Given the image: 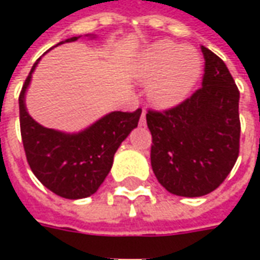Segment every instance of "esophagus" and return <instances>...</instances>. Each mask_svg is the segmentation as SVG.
<instances>
[{"instance_id":"esophagus-1","label":"esophagus","mask_w":260,"mask_h":260,"mask_svg":"<svg viewBox=\"0 0 260 260\" xmlns=\"http://www.w3.org/2000/svg\"><path fill=\"white\" fill-rule=\"evenodd\" d=\"M139 124H141V125H145V124H146V111H145V110L142 111L141 119H139Z\"/></svg>"}]
</instances>
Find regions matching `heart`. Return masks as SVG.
Instances as JSON below:
<instances>
[{
	"label": "heart",
	"mask_w": 260,
	"mask_h": 260,
	"mask_svg": "<svg viewBox=\"0 0 260 260\" xmlns=\"http://www.w3.org/2000/svg\"><path fill=\"white\" fill-rule=\"evenodd\" d=\"M202 58L195 48L158 42L145 50L134 64L139 82H152L149 99L158 108H173L191 94L201 76Z\"/></svg>",
	"instance_id": "1"
}]
</instances>
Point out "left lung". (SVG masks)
<instances>
[{
    "mask_svg": "<svg viewBox=\"0 0 260 260\" xmlns=\"http://www.w3.org/2000/svg\"><path fill=\"white\" fill-rule=\"evenodd\" d=\"M202 87L169 110H149L150 161L171 193L196 198L223 184L240 153V91L224 61L202 46Z\"/></svg>",
    "mask_w": 260,
    "mask_h": 260,
    "instance_id": "obj_1",
    "label": "left lung"
}]
</instances>
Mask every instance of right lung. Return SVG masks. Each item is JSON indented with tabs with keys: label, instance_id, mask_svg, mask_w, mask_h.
Wrapping results in <instances>:
<instances>
[{
	"label": "right lung",
	"instance_id": "1",
	"mask_svg": "<svg viewBox=\"0 0 260 260\" xmlns=\"http://www.w3.org/2000/svg\"><path fill=\"white\" fill-rule=\"evenodd\" d=\"M78 39L71 37L59 44ZM37 62L31 67L19 94L20 135L27 163L37 180L55 195L67 199L87 198L104 182L114 154L131 131L138 126L142 110L110 113L79 134L44 128L31 118L25 106L26 89Z\"/></svg>",
	"mask_w": 260,
	"mask_h": 260
}]
</instances>
